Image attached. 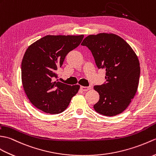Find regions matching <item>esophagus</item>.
Listing matches in <instances>:
<instances>
[{
  "instance_id": "1",
  "label": "esophagus",
  "mask_w": 156,
  "mask_h": 156,
  "mask_svg": "<svg viewBox=\"0 0 156 156\" xmlns=\"http://www.w3.org/2000/svg\"><path fill=\"white\" fill-rule=\"evenodd\" d=\"M80 89L82 90V91H88V90L91 89V86H89V87H84V86H81Z\"/></svg>"
}]
</instances>
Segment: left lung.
I'll return each instance as SVG.
<instances>
[{"label":"left lung","mask_w":156,"mask_h":156,"mask_svg":"<svg viewBox=\"0 0 156 156\" xmlns=\"http://www.w3.org/2000/svg\"><path fill=\"white\" fill-rule=\"evenodd\" d=\"M81 45L91 51L98 69H105L106 81L94 86L99 101L93 105L105 116L122 113L137 92L140 75V62L132 48L115 34L99 33L85 37Z\"/></svg>","instance_id":"1"}]
</instances>
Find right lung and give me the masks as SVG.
Segmentation results:
<instances>
[{
	"label": "right lung",
	"mask_w": 156,
	"mask_h": 156,
	"mask_svg": "<svg viewBox=\"0 0 156 156\" xmlns=\"http://www.w3.org/2000/svg\"><path fill=\"white\" fill-rule=\"evenodd\" d=\"M84 35H47L27 49L21 63V79L25 92L32 104L43 112L62 113L69 106L80 86L59 81L57 70L66 55L77 47Z\"/></svg>",
	"instance_id": "1"
}]
</instances>
